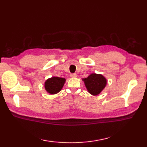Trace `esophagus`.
<instances>
[{
    "label": "esophagus",
    "instance_id": "34e87169",
    "mask_svg": "<svg viewBox=\"0 0 147 147\" xmlns=\"http://www.w3.org/2000/svg\"><path fill=\"white\" fill-rule=\"evenodd\" d=\"M70 76L71 78H76V74L75 73H72L70 74Z\"/></svg>",
    "mask_w": 147,
    "mask_h": 147
}]
</instances>
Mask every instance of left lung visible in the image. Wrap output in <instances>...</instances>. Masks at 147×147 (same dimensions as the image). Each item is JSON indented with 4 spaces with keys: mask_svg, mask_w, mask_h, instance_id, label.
I'll use <instances>...</instances> for the list:
<instances>
[{
    "mask_svg": "<svg viewBox=\"0 0 147 147\" xmlns=\"http://www.w3.org/2000/svg\"><path fill=\"white\" fill-rule=\"evenodd\" d=\"M83 80L88 92L93 95H98L107 84V80L104 76H103L102 74L95 73L91 74L88 78Z\"/></svg>",
    "mask_w": 147,
    "mask_h": 147,
    "instance_id": "1",
    "label": "left lung"
}]
</instances>
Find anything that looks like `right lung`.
Here are the masks:
<instances>
[{"instance_id": "add662e5", "label": "right lung", "mask_w": 147, "mask_h": 147, "mask_svg": "<svg viewBox=\"0 0 147 147\" xmlns=\"http://www.w3.org/2000/svg\"><path fill=\"white\" fill-rule=\"evenodd\" d=\"M65 82V78L59 77H52L45 82L46 91L51 94H56L61 90Z\"/></svg>"}]
</instances>
